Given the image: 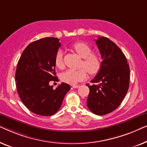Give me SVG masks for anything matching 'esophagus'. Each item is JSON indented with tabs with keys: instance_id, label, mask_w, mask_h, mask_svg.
Segmentation results:
<instances>
[{
	"instance_id": "esophagus-1",
	"label": "esophagus",
	"mask_w": 147,
	"mask_h": 147,
	"mask_svg": "<svg viewBox=\"0 0 147 147\" xmlns=\"http://www.w3.org/2000/svg\"><path fill=\"white\" fill-rule=\"evenodd\" d=\"M72 87L74 88H77L79 87V85H76V84H73V85H72Z\"/></svg>"
}]
</instances>
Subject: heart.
Segmentation results:
<instances>
[{
	"label": "heart",
	"instance_id": "obj_1",
	"mask_svg": "<svg viewBox=\"0 0 147 147\" xmlns=\"http://www.w3.org/2000/svg\"><path fill=\"white\" fill-rule=\"evenodd\" d=\"M74 50L80 56L82 61L81 67L84 69H81L77 71L74 70H67L63 73L61 78L66 83L70 84H75L78 82L86 79L87 77V72L91 75H94L100 71L102 61L98 55L92 53V50L90 47L84 42H77L74 45ZM55 65L59 69L64 67L63 54L61 51H59L55 56Z\"/></svg>",
	"mask_w": 147,
	"mask_h": 147
}]
</instances>
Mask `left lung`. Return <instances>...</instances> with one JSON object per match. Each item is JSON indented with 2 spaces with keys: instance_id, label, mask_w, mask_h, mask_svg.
Returning <instances> with one entry per match:
<instances>
[{
  "instance_id": "obj_1",
  "label": "left lung",
  "mask_w": 147,
  "mask_h": 147,
  "mask_svg": "<svg viewBox=\"0 0 147 147\" xmlns=\"http://www.w3.org/2000/svg\"><path fill=\"white\" fill-rule=\"evenodd\" d=\"M96 44L102 57V65L92 79L87 107L97 115L109 114L121 105L129 87L130 69L124 53L110 39L98 36Z\"/></svg>"
}]
</instances>
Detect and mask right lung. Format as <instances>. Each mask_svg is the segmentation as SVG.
<instances>
[{"label":"right lung","mask_w":147,"mask_h":147,"mask_svg":"<svg viewBox=\"0 0 147 147\" xmlns=\"http://www.w3.org/2000/svg\"><path fill=\"white\" fill-rule=\"evenodd\" d=\"M59 39L47 37L28 45L18 62L15 73L16 89L22 102L34 114L52 116L59 111L71 88L62 82L56 89L55 56L61 47Z\"/></svg>","instance_id":"1"}]
</instances>
